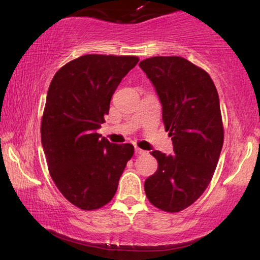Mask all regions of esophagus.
<instances>
[{
	"instance_id": "1",
	"label": "esophagus",
	"mask_w": 260,
	"mask_h": 260,
	"mask_svg": "<svg viewBox=\"0 0 260 260\" xmlns=\"http://www.w3.org/2000/svg\"><path fill=\"white\" fill-rule=\"evenodd\" d=\"M135 152H136V155H144L145 152H147V151H145V150H142L141 148L136 147V148H135Z\"/></svg>"
}]
</instances>
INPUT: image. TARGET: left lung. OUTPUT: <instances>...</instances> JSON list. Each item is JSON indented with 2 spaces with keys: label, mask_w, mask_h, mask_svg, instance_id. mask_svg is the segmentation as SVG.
Wrapping results in <instances>:
<instances>
[{
  "label": "left lung",
  "mask_w": 260,
  "mask_h": 260,
  "mask_svg": "<svg viewBox=\"0 0 260 260\" xmlns=\"http://www.w3.org/2000/svg\"><path fill=\"white\" fill-rule=\"evenodd\" d=\"M140 67L154 84L174 154L155 150L158 168L144 182L151 205L176 213L204 194L218 165L223 125L218 91L209 74L182 56H152Z\"/></svg>",
  "instance_id": "1"
}]
</instances>
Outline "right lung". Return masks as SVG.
Masks as SVG:
<instances>
[{"label": "right lung", "instance_id": "obj_1", "mask_svg": "<svg viewBox=\"0 0 260 260\" xmlns=\"http://www.w3.org/2000/svg\"><path fill=\"white\" fill-rule=\"evenodd\" d=\"M138 60L81 55L63 65L49 84L41 119L46 161L60 193L83 211L112 200L135 152L131 144H112L95 131L105 123L113 92Z\"/></svg>", "mask_w": 260, "mask_h": 260}]
</instances>
